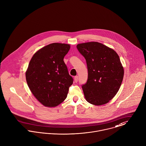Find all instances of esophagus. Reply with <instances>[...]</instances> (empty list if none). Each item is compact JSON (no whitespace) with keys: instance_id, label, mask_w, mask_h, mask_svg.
I'll return each instance as SVG.
<instances>
[{"instance_id":"34e87169","label":"esophagus","mask_w":146,"mask_h":146,"mask_svg":"<svg viewBox=\"0 0 146 146\" xmlns=\"http://www.w3.org/2000/svg\"><path fill=\"white\" fill-rule=\"evenodd\" d=\"M78 81V76H76V77H74V82H75L76 83H77Z\"/></svg>"}]
</instances>
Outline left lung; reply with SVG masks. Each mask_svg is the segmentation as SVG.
<instances>
[{
  "label": "left lung",
  "instance_id": "1",
  "mask_svg": "<svg viewBox=\"0 0 146 146\" xmlns=\"http://www.w3.org/2000/svg\"><path fill=\"white\" fill-rule=\"evenodd\" d=\"M77 48L87 66V81L82 85L86 100L95 105L109 102L118 92L124 77L119 55L97 42L80 44Z\"/></svg>",
  "mask_w": 146,
  "mask_h": 146
}]
</instances>
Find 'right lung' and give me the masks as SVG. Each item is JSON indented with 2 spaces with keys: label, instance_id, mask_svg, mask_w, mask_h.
<instances>
[{
  "label": "right lung",
  "instance_id": "obj_1",
  "mask_svg": "<svg viewBox=\"0 0 146 146\" xmlns=\"http://www.w3.org/2000/svg\"><path fill=\"white\" fill-rule=\"evenodd\" d=\"M69 49L68 44L52 43L37 51L30 62L26 72L27 84L34 96L45 106L61 104L73 84L63 60Z\"/></svg>",
  "mask_w": 146,
  "mask_h": 146
}]
</instances>
